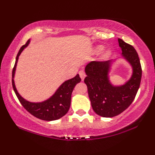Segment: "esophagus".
Segmentation results:
<instances>
[{"label":"esophagus","instance_id":"obj_1","mask_svg":"<svg viewBox=\"0 0 155 155\" xmlns=\"http://www.w3.org/2000/svg\"><path fill=\"white\" fill-rule=\"evenodd\" d=\"M79 76H80V77H81V80H82V81H84V78H85V76H86L85 72L83 70H81L79 71Z\"/></svg>","mask_w":155,"mask_h":155}]
</instances>
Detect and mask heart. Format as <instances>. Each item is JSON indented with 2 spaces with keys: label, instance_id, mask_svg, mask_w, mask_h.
I'll use <instances>...</instances> for the list:
<instances>
[{
  "label": "heart",
  "instance_id": "obj_1",
  "mask_svg": "<svg viewBox=\"0 0 155 155\" xmlns=\"http://www.w3.org/2000/svg\"><path fill=\"white\" fill-rule=\"evenodd\" d=\"M102 49H103V46L99 45L96 48V51L97 52H100V51H101ZM110 55H111L110 50H105V51L103 53V54L102 55V59H107V58H109L110 56Z\"/></svg>",
  "mask_w": 155,
  "mask_h": 155
}]
</instances>
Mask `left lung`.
<instances>
[{
	"label": "left lung",
	"instance_id": "1",
	"mask_svg": "<svg viewBox=\"0 0 155 155\" xmlns=\"http://www.w3.org/2000/svg\"><path fill=\"white\" fill-rule=\"evenodd\" d=\"M122 58L132 67V75L124 84L114 86L110 81L109 73L113 61H92L85 67L91 105L97 114L105 118L116 116L129 107L139 88L141 66L137 52L133 46L118 38Z\"/></svg>",
	"mask_w": 155,
	"mask_h": 155
}]
</instances>
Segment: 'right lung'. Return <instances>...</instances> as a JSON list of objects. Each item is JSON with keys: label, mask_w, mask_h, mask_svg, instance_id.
<instances>
[{"label": "right lung", "mask_w": 155, "mask_h": 155, "mask_svg": "<svg viewBox=\"0 0 155 155\" xmlns=\"http://www.w3.org/2000/svg\"><path fill=\"white\" fill-rule=\"evenodd\" d=\"M30 42V40H28L24 45L20 48L19 51L16 58V62L12 71V85L13 88L22 106L27 110L34 115L36 118L43 120H55L62 118L68 113L71 105V94L75 86L81 81V78L79 74L72 79L65 81L58 88L55 92L48 98V100L40 102H31L27 101V100L22 97L18 92L14 83V75L16 71V65L20 54L23 51L25 48Z\"/></svg>", "instance_id": "add662e5"}]
</instances>
